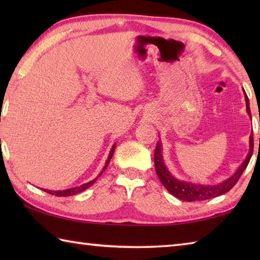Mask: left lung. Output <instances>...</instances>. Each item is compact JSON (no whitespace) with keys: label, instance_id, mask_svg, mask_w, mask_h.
Masks as SVG:
<instances>
[{"label":"left lung","instance_id":"obj_1","mask_svg":"<svg viewBox=\"0 0 260 260\" xmlns=\"http://www.w3.org/2000/svg\"><path fill=\"white\" fill-rule=\"evenodd\" d=\"M244 91V89H243ZM244 99L246 104V112L251 118V111H250V105H249V99L246 96L244 91ZM260 143V139H259ZM249 153L246 156L243 162L239 166V169L236 170V172L232 175V177L223 180L222 182L217 184H202V183H195V182H189L184 181V180H179L174 178L172 174L170 173L169 169H167L164 158H162V146L161 141L159 140L157 142V146L155 149V170L156 173L159 178L160 182L162 183L169 192L172 193L173 196L178 197L179 200L186 201V202H193V201H205L213 199L220 195H223L227 191H230L231 189L235 186L236 182L239 181L242 173L244 172V170L248 166L250 158L252 156L253 152V135H250L249 140Z\"/></svg>","mask_w":260,"mask_h":260}]
</instances>
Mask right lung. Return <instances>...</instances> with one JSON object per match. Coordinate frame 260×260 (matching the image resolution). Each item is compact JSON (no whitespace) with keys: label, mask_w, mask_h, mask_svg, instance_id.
<instances>
[{"label":"right lung","mask_w":260,"mask_h":260,"mask_svg":"<svg viewBox=\"0 0 260 260\" xmlns=\"http://www.w3.org/2000/svg\"><path fill=\"white\" fill-rule=\"evenodd\" d=\"M114 149H116V143L113 144L112 148H111V150H110L109 157H108L107 161H105V165H104V167H103V170L101 171V173H100V174L98 175V177H96L94 180H91V181L87 182V183H83V184H81V186L73 187V188H70V189H65V190H56V191H55V190H48V189H45V191L48 192V193H51V195H56V196L61 197V196H72V195H77V193L81 192V191H83V190H86L87 188H89L90 186H93L94 182L96 181V180L99 179V177H101V175H102V173L104 172L105 169H107V166L109 165V162H110V159H111L112 156H113ZM42 190H43V189H42Z\"/></svg>","instance_id":"add662e5"}]
</instances>
